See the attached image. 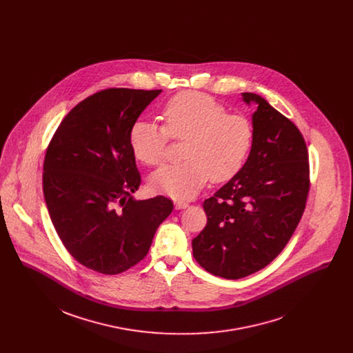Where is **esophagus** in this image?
<instances>
[{
	"label": "esophagus",
	"mask_w": 353,
	"mask_h": 353,
	"mask_svg": "<svg viewBox=\"0 0 353 353\" xmlns=\"http://www.w3.org/2000/svg\"><path fill=\"white\" fill-rule=\"evenodd\" d=\"M175 208H176V209H186V208H189V202L176 200V201H175Z\"/></svg>",
	"instance_id": "1"
}]
</instances>
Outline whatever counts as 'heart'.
Wrapping results in <instances>:
<instances>
[{
    "label": "heart",
    "mask_w": 353,
    "mask_h": 353,
    "mask_svg": "<svg viewBox=\"0 0 353 353\" xmlns=\"http://www.w3.org/2000/svg\"><path fill=\"white\" fill-rule=\"evenodd\" d=\"M163 126L139 119L129 132L134 157L145 165H157L170 137L186 140L183 163L167 164L153 172L152 189L172 199H192L205 183L225 182L245 165L254 141L252 122L213 98L183 92L167 101L161 110Z\"/></svg>",
    "instance_id": "obj_1"
}]
</instances>
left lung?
<instances>
[{
    "label": "left lung",
    "mask_w": 353,
    "mask_h": 353,
    "mask_svg": "<svg viewBox=\"0 0 353 353\" xmlns=\"http://www.w3.org/2000/svg\"><path fill=\"white\" fill-rule=\"evenodd\" d=\"M252 114L254 141L243 168L203 201L208 223L193 239L202 268L236 280L269 265L290 242L310 190L308 152L298 126L263 98Z\"/></svg>",
    "instance_id": "left-lung-1"
}]
</instances>
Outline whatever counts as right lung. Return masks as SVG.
Here are the masks:
<instances>
[{
    "mask_svg": "<svg viewBox=\"0 0 353 353\" xmlns=\"http://www.w3.org/2000/svg\"><path fill=\"white\" fill-rule=\"evenodd\" d=\"M161 90L108 88L73 107L51 139L43 193L52 225L69 254L103 274L145 258L174 203L136 201L141 185L129 132Z\"/></svg>",
    "mask_w": 353,
    "mask_h": 353,
    "instance_id": "right-lung-1",
    "label": "right lung"
}]
</instances>
